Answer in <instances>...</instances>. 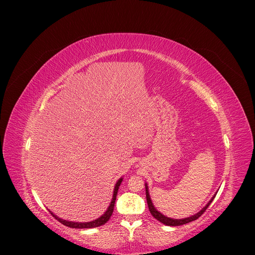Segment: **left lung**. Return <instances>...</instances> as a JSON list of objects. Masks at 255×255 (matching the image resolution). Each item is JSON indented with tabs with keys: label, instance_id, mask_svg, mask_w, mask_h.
Instances as JSON below:
<instances>
[{
	"label": "left lung",
	"instance_id": "1",
	"mask_svg": "<svg viewBox=\"0 0 255 255\" xmlns=\"http://www.w3.org/2000/svg\"><path fill=\"white\" fill-rule=\"evenodd\" d=\"M215 196H216V195H214V196L212 197V199L208 203V205H207L202 211H199L197 214H195V215H193V216H191V217H188V218H185V219H171V218L165 217L164 215H162L161 213L158 212V211L154 208V206H153V204H152V200H151V198H150V194H149V190H148V186H146V184H145V197H146V203H148V207H149V210H150L151 214L154 216V218H156L158 221L162 222L163 224L168 225V226H179V225H183V224L189 223V222H191V221L196 220L197 218H199V217L202 216L203 214L206 212V210H207L208 207L211 205V203L213 202V199L215 198Z\"/></svg>",
	"mask_w": 255,
	"mask_h": 255
}]
</instances>
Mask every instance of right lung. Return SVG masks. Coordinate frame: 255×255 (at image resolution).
<instances>
[{"instance_id":"1","label":"right lung","mask_w":255,"mask_h":255,"mask_svg":"<svg viewBox=\"0 0 255 255\" xmlns=\"http://www.w3.org/2000/svg\"><path fill=\"white\" fill-rule=\"evenodd\" d=\"M122 181H123V179L121 178V179L117 182V184H116V186H115L113 200H112V203H111L109 209H107V211L103 214V215H102L101 217H99V218L96 219V220L91 221V222H84V223L80 222V223H78V222H72V221L63 220V219L57 217L56 215H53L52 213H50V214H51V215H52L53 217H55L59 222H61L62 224L66 225V226L71 227V229H93V227H98V226H100V225H103V224H105L107 221L110 220V218H111V216H112V214H113V212H114V207H115V203H116L117 193H118V190H119V186L121 185V183H122Z\"/></svg>"}]
</instances>
